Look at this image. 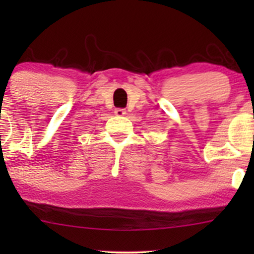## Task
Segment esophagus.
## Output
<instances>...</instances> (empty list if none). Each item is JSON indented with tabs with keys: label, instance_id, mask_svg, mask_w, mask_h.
<instances>
[{
	"label": "esophagus",
	"instance_id": "34e87169",
	"mask_svg": "<svg viewBox=\"0 0 254 254\" xmlns=\"http://www.w3.org/2000/svg\"><path fill=\"white\" fill-rule=\"evenodd\" d=\"M115 115L117 116V117H123V116L127 115V111H125L124 109H116Z\"/></svg>",
	"mask_w": 254,
	"mask_h": 254
}]
</instances>
